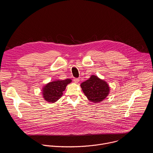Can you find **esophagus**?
Listing matches in <instances>:
<instances>
[{"mask_svg":"<svg viewBox=\"0 0 153 153\" xmlns=\"http://www.w3.org/2000/svg\"><path fill=\"white\" fill-rule=\"evenodd\" d=\"M73 80H74V82H76V83H78V82H79V78H74Z\"/></svg>","mask_w":153,"mask_h":153,"instance_id":"34e87169","label":"esophagus"}]
</instances>
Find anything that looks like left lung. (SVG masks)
I'll use <instances>...</instances> for the list:
<instances>
[{
  "label": "left lung",
  "instance_id": "left-lung-1",
  "mask_svg": "<svg viewBox=\"0 0 153 153\" xmlns=\"http://www.w3.org/2000/svg\"><path fill=\"white\" fill-rule=\"evenodd\" d=\"M80 86L88 100L95 103L105 99L110 91L106 82L96 76H91L88 80L82 82Z\"/></svg>",
  "mask_w": 153,
  "mask_h": 153
}]
</instances>
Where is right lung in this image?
Segmentation results:
<instances>
[{"label":"right lung","mask_w":153,"mask_h":153,"mask_svg":"<svg viewBox=\"0 0 153 153\" xmlns=\"http://www.w3.org/2000/svg\"><path fill=\"white\" fill-rule=\"evenodd\" d=\"M71 82V79H67L50 82L43 88V98L46 101L50 103L56 102L61 97L67 85Z\"/></svg>","instance_id":"right-lung-1"}]
</instances>
